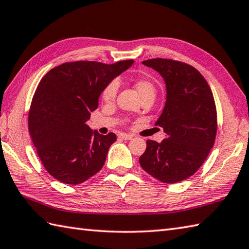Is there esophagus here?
<instances>
[{"instance_id": "esophagus-1", "label": "esophagus", "mask_w": 249, "mask_h": 249, "mask_svg": "<svg viewBox=\"0 0 249 249\" xmlns=\"http://www.w3.org/2000/svg\"><path fill=\"white\" fill-rule=\"evenodd\" d=\"M133 135H127V134H124V133H122V134H120V138H122V139H124V140H130V139H133Z\"/></svg>"}]
</instances>
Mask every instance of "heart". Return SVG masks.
Listing matches in <instances>:
<instances>
[{"mask_svg":"<svg viewBox=\"0 0 249 249\" xmlns=\"http://www.w3.org/2000/svg\"><path fill=\"white\" fill-rule=\"evenodd\" d=\"M135 88L140 96L144 93H147V92L154 93L155 91V88L153 86V83L147 80V79H143V78H140L138 80H136ZM118 89H119V84L116 81H111L110 83H108L102 93V97L105 102L107 103L113 102L116 96V93H118Z\"/></svg>","mask_w":249,"mask_h":249,"instance_id":"obj_1","label":"heart"}]
</instances>
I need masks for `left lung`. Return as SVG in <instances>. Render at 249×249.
Returning <instances> with one entry per match:
<instances>
[{"mask_svg": "<svg viewBox=\"0 0 249 249\" xmlns=\"http://www.w3.org/2000/svg\"><path fill=\"white\" fill-rule=\"evenodd\" d=\"M142 64L160 73L166 84V103L156 125L166 139L147 140L139 158L144 171L167 184L192 177L208 157L217 131L216 107L208 82L188 64L152 59Z\"/></svg>", "mask_w": 249, "mask_h": 249, "instance_id": "1", "label": "left lung"}]
</instances>
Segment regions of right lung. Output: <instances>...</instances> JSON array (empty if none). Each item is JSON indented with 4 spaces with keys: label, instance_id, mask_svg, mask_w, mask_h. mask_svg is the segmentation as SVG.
<instances>
[{
    "label": "right lung",
    "instance_id": "right-lung-1",
    "mask_svg": "<svg viewBox=\"0 0 249 249\" xmlns=\"http://www.w3.org/2000/svg\"><path fill=\"white\" fill-rule=\"evenodd\" d=\"M133 60L103 64L78 61L52 68L32 99L29 130L46 170L60 182L81 184L103 168L116 136L100 135L87 124L108 83Z\"/></svg>",
    "mask_w": 249,
    "mask_h": 249
}]
</instances>
